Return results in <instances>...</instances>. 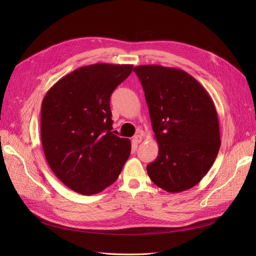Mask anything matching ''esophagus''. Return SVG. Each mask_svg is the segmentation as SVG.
Masks as SVG:
<instances>
[{"label": "esophagus", "mask_w": 256, "mask_h": 256, "mask_svg": "<svg viewBox=\"0 0 256 256\" xmlns=\"http://www.w3.org/2000/svg\"><path fill=\"white\" fill-rule=\"evenodd\" d=\"M142 140H143V136H142L141 134H136V136H134V143H136V144L141 143V142H142Z\"/></svg>", "instance_id": "1"}]
</instances>
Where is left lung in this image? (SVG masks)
<instances>
[{"mask_svg":"<svg viewBox=\"0 0 256 256\" xmlns=\"http://www.w3.org/2000/svg\"><path fill=\"white\" fill-rule=\"evenodd\" d=\"M134 72L142 83L159 146L147 174L154 184L171 193L194 187L214 164L221 145L210 95L182 69L141 65Z\"/></svg>","mask_w":256,"mask_h":256,"instance_id":"left-lung-1","label":"left lung"}]
</instances>
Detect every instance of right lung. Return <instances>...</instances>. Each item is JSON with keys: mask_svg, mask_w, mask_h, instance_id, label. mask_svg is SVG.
Listing matches in <instances>:
<instances>
[{"mask_svg": "<svg viewBox=\"0 0 256 256\" xmlns=\"http://www.w3.org/2000/svg\"><path fill=\"white\" fill-rule=\"evenodd\" d=\"M134 65L98 63L60 79L42 104L40 136L52 172L83 196L118 180L130 156L129 138L112 132L110 97Z\"/></svg>", "mask_w": 256, "mask_h": 256, "instance_id": "right-lung-1", "label": "right lung"}]
</instances>
